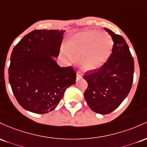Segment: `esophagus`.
Wrapping results in <instances>:
<instances>
[{
	"mask_svg": "<svg viewBox=\"0 0 147 147\" xmlns=\"http://www.w3.org/2000/svg\"><path fill=\"white\" fill-rule=\"evenodd\" d=\"M76 76H77V78H82V75H81V74H79V73H77Z\"/></svg>",
	"mask_w": 147,
	"mask_h": 147,
	"instance_id": "obj_1",
	"label": "esophagus"
}]
</instances>
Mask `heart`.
I'll return each mask as SVG.
<instances>
[{
    "mask_svg": "<svg viewBox=\"0 0 147 147\" xmlns=\"http://www.w3.org/2000/svg\"><path fill=\"white\" fill-rule=\"evenodd\" d=\"M113 42L103 32L87 30L74 34L68 41L66 51L78 57L81 68L86 71L98 70L105 65L113 51Z\"/></svg>",
    "mask_w": 147,
    "mask_h": 147,
    "instance_id": "obj_1",
    "label": "heart"
}]
</instances>
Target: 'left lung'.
I'll return each mask as SVG.
<instances>
[{"mask_svg": "<svg viewBox=\"0 0 147 147\" xmlns=\"http://www.w3.org/2000/svg\"><path fill=\"white\" fill-rule=\"evenodd\" d=\"M114 42L110 58L98 70L87 71L83 78L88 86L84 97L92 111L106 115L114 111L126 98L133 81L134 60L126 41L105 28Z\"/></svg>", "mask_w": 147, "mask_h": 147, "instance_id": "8db88e82", "label": "left lung"}]
</instances>
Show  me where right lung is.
Segmentation results:
<instances>
[{"label": "right lung", "mask_w": 147, "mask_h": 147, "mask_svg": "<svg viewBox=\"0 0 147 147\" xmlns=\"http://www.w3.org/2000/svg\"><path fill=\"white\" fill-rule=\"evenodd\" d=\"M65 31L34 30L13 49L8 74L11 90L25 110L45 114L59 104L67 87L75 84L71 66L60 67L54 60L60 53Z\"/></svg>", "instance_id": "obj_1"}]
</instances>
